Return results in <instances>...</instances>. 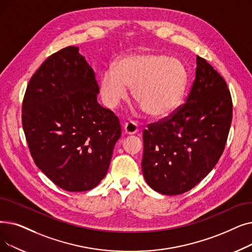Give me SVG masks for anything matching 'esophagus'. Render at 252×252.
<instances>
[{
    "label": "esophagus",
    "instance_id": "34e87169",
    "mask_svg": "<svg viewBox=\"0 0 252 252\" xmlns=\"http://www.w3.org/2000/svg\"><path fill=\"white\" fill-rule=\"evenodd\" d=\"M138 125L133 122V120H130V122H127L125 124V133L127 135H133L136 134L138 132Z\"/></svg>",
    "mask_w": 252,
    "mask_h": 252
}]
</instances>
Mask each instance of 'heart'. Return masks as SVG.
Segmentation results:
<instances>
[{"label":"heart","instance_id":"1","mask_svg":"<svg viewBox=\"0 0 252 252\" xmlns=\"http://www.w3.org/2000/svg\"><path fill=\"white\" fill-rule=\"evenodd\" d=\"M188 82L184 64L162 54H128L100 78V93L108 108H115L133 87V96L150 116L162 117L179 105Z\"/></svg>","mask_w":252,"mask_h":252}]
</instances>
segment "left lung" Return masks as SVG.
Listing matches in <instances>:
<instances>
[{"label":"left lung","instance_id":"8db88e82","mask_svg":"<svg viewBox=\"0 0 252 252\" xmlns=\"http://www.w3.org/2000/svg\"><path fill=\"white\" fill-rule=\"evenodd\" d=\"M232 118L226 82L196 56L195 77L185 103L143 130L142 171L149 187L167 195L194 188L220 158Z\"/></svg>","mask_w":252,"mask_h":252}]
</instances>
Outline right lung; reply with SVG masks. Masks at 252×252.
Segmentation results:
<instances>
[{
	"label": "right lung",
	"mask_w": 252,
	"mask_h": 252,
	"mask_svg": "<svg viewBox=\"0 0 252 252\" xmlns=\"http://www.w3.org/2000/svg\"><path fill=\"white\" fill-rule=\"evenodd\" d=\"M78 49L63 48L40 65L27 86L21 115L36 166L67 191L101 182L122 134L117 116L97 103L94 72Z\"/></svg>",
	"instance_id": "right-lung-1"
}]
</instances>
